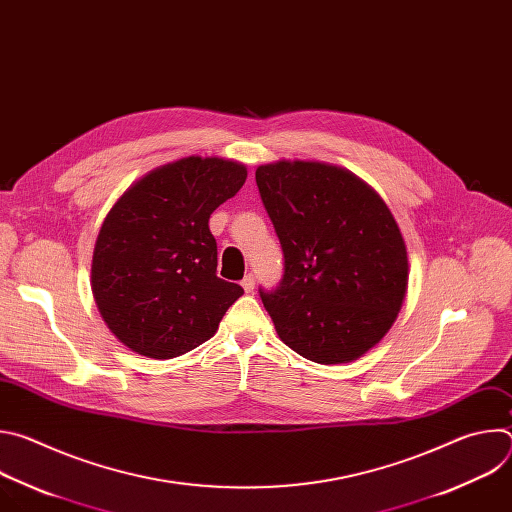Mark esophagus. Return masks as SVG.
I'll list each match as a JSON object with an SVG mask.
<instances>
[{
  "instance_id": "1",
  "label": "esophagus",
  "mask_w": 512,
  "mask_h": 512,
  "mask_svg": "<svg viewBox=\"0 0 512 512\" xmlns=\"http://www.w3.org/2000/svg\"><path fill=\"white\" fill-rule=\"evenodd\" d=\"M241 285H243V289L247 291V294H251V291L255 289V277L251 275V273H247L245 277H243V281H241Z\"/></svg>"
}]
</instances>
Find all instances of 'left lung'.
I'll return each instance as SVG.
<instances>
[{"label":"left lung","instance_id":"left-lung-1","mask_svg":"<svg viewBox=\"0 0 512 512\" xmlns=\"http://www.w3.org/2000/svg\"><path fill=\"white\" fill-rule=\"evenodd\" d=\"M285 273L261 291L283 344L320 364L352 362L395 324L409 283L401 229L385 200L346 168L279 160L255 172Z\"/></svg>","mask_w":512,"mask_h":512}]
</instances>
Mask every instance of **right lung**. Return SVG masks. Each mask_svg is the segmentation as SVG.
Returning a JSON list of instances; mask_svg holds the SVG:
<instances>
[{"label":"right lung","instance_id":"right-lung-1","mask_svg":"<svg viewBox=\"0 0 512 512\" xmlns=\"http://www.w3.org/2000/svg\"><path fill=\"white\" fill-rule=\"evenodd\" d=\"M247 180V166L188 156L150 170L99 229L91 289L101 318L129 350L180 356L214 336L243 287L216 277L210 214Z\"/></svg>","mask_w":512,"mask_h":512}]
</instances>
